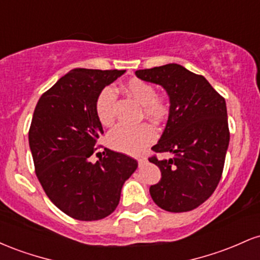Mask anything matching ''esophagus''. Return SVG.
<instances>
[{
	"label": "esophagus",
	"instance_id": "esophagus-1",
	"mask_svg": "<svg viewBox=\"0 0 260 260\" xmlns=\"http://www.w3.org/2000/svg\"><path fill=\"white\" fill-rule=\"evenodd\" d=\"M147 157H139V159H138V164H139V166H143V165H144V164L145 162H147Z\"/></svg>",
	"mask_w": 260,
	"mask_h": 260
}]
</instances>
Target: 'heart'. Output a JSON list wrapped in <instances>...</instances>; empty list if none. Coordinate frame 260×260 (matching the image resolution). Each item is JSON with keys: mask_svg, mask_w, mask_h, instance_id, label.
<instances>
[{"mask_svg": "<svg viewBox=\"0 0 260 260\" xmlns=\"http://www.w3.org/2000/svg\"><path fill=\"white\" fill-rule=\"evenodd\" d=\"M126 90L142 104L143 112L153 121H161L168 116L169 104L165 98L155 94L153 84L145 80L133 78L128 80ZM116 91L112 86H105L98 95L95 101V111L98 118L104 126L112 124L115 118ZM156 139V131L149 123H140L137 126L118 124L107 136L110 147L126 154H139L145 147Z\"/></svg>", "mask_w": 260, "mask_h": 260, "instance_id": "1", "label": "heart"}]
</instances>
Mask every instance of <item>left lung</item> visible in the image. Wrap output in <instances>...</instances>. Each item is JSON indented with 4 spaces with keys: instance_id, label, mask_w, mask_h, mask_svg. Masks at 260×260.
Returning <instances> with one entry per match:
<instances>
[{
    "instance_id": "obj_1",
    "label": "left lung",
    "mask_w": 260,
    "mask_h": 260,
    "mask_svg": "<svg viewBox=\"0 0 260 260\" xmlns=\"http://www.w3.org/2000/svg\"><path fill=\"white\" fill-rule=\"evenodd\" d=\"M145 82L161 85L170 99L169 118L155 153L172 159H149L161 171L150 187L157 207L171 213L198 208L214 193L221 178L230 132L225 99L203 76L169 63L136 71Z\"/></svg>"
}]
</instances>
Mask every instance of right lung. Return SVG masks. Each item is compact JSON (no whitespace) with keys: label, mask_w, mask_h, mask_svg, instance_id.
<instances>
[{"label":"right lung","mask_w":260,"mask_h":260,"mask_svg":"<svg viewBox=\"0 0 260 260\" xmlns=\"http://www.w3.org/2000/svg\"><path fill=\"white\" fill-rule=\"evenodd\" d=\"M124 72L76 68L35 106L29 129L35 174L50 201L73 219L109 216L120 203L123 183L138 168L137 160L106 148L103 159L90 160L104 134L95 101Z\"/></svg>","instance_id":"add662e5"}]
</instances>
